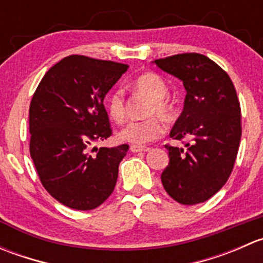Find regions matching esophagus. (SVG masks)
Here are the masks:
<instances>
[{
  "label": "esophagus",
  "mask_w": 263,
  "mask_h": 263,
  "mask_svg": "<svg viewBox=\"0 0 263 263\" xmlns=\"http://www.w3.org/2000/svg\"><path fill=\"white\" fill-rule=\"evenodd\" d=\"M129 150H131L132 153H140V151H148V150H150V147H146V146H136V145H131V147H129Z\"/></svg>",
  "instance_id": "34e87169"
}]
</instances>
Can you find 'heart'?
<instances>
[{"mask_svg": "<svg viewBox=\"0 0 263 263\" xmlns=\"http://www.w3.org/2000/svg\"><path fill=\"white\" fill-rule=\"evenodd\" d=\"M135 87L141 94L151 98V104L148 107L147 115L161 116L168 118L172 115V105L168 100V85L156 73H144L136 79ZM105 108L110 119L115 122H122L126 115L124 97L121 90H115L109 94L105 102ZM165 131V124L159 117L153 116L144 121H132L127 123L119 131L118 137L122 141L129 142L136 146L146 145L154 141Z\"/></svg>", "mask_w": 263, "mask_h": 263, "instance_id": "heart-1", "label": "heart"}]
</instances>
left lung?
I'll return each mask as SVG.
<instances>
[{"instance_id":"left-lung-1","label":"left lung","mask_w":263,"mask_h":263,"mask_svg":"<svg viewBox=\"0 0 263 263\" xmlns=\"http://www.w3.org/2000/svg\"><path fill=\"white\" fill-rule=\"evenodd\" d=\"M183 81V112L171 137L191 139L185 148L165 145L169 164L161 173L164 188L182 205L205 202L221 190L234 168L242 136L240 105L229 75L198 53L154 61Z\"/></svg>"}]
</instances>
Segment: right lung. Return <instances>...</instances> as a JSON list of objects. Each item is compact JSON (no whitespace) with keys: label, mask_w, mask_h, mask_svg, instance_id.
Returning a JSON list of instances; mask_svg holds the SVG:
<instances>
[{"label":"right lung","mask_w":263,"mask_h":263,"mask_svg":"<svg viewBox=\"0 0 263 263\" xmlns=\"http://www.w3.org/2000/svg\"><path fill=\"white\" fill-rule=\"evenodd\" d=\"M127 68L112 61L68 55L47 71L34 92L30 156L47 192L67 208L92 210L115 190L128 145L96 148L95 154L89 146L112 135L103 102Z\"/></svg>","instance_id":"right-lung-1"}]
</instances>
